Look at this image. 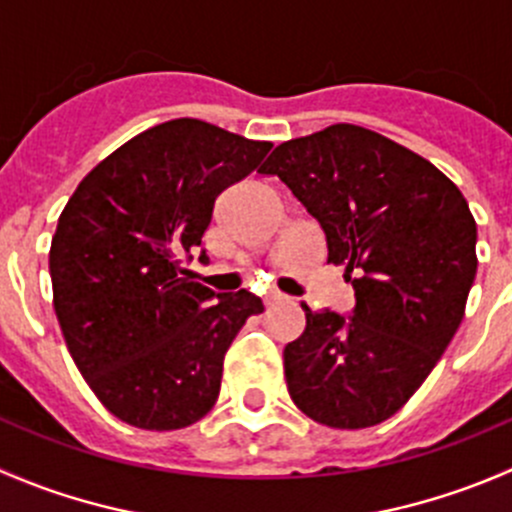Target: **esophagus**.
<instances>
[{
	"mask_svg": "<svg viewBox=\"0 0 512 512\" xmlns=\"http://www.w3.org/2000/svg\"><path fill=\"white\" fill-rule=\"evenodd\" d=\"M282 302H287V297H285V294L275 292V289H270V292L265 294V304H267V307H275V304H282Z\"/></svg>",
	"mask_w": 512,
	"mask_h": 512,
	"instance_id": "34e87169",
	"label": "esophagus"
}]
</instances>
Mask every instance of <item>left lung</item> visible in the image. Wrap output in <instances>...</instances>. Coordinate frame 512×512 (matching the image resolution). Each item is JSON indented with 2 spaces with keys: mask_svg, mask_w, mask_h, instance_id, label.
<instances>
[{
  "mask_svg": "<svg viewBox=\"0 0 512 512\" xmlns=\"http://www.w3.org/2000/svg\"><path fill=\"white\" fill-rule=\"evenodd\" d=\"M277 175L347 267L352 314L309 309L285 347L294 404L332 428L394 416L451 344L476 280V220L461 190L426 158L337 123L275 148Z\"/></svg>",
  "mask_w": 512,
  "mask_h": 512,
  "instance_id": "left-lung-1",
  "label": "left lung"
}]
</instances>
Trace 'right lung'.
Segmentation results:
<instances>
[{"mask_svg":"<svg viewBox=\"0 0 512 512\" xmlns=\"http://www.w3.org/2000/svg\"><path fill=\"white\" fill-rule=\"evenodd\" d=\"M270 148L175 118L101 160L66 203L49 252L56 317L81 376L121 421L175 431L213 409L227 347L265 307L245 289L198 285L188 265L218 195Z\"/></svg>","mask_w":512,"mask_h":512,"instance_id":"right-lung-1","label":"right lung"}]
</instances>
